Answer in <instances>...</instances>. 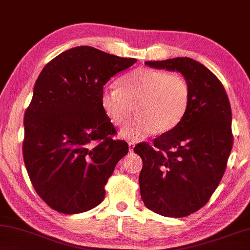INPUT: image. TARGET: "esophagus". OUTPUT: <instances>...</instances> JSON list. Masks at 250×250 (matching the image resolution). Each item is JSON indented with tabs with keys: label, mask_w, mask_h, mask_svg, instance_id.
<instances>
[{
	"label": "esophagus",
	"mask_w": 250,
	"mask_h": 250,
	"mask_svg": "<svg viewBox=\"0 0 250 250\" xmlns=\"http://www.w3.org/2000/svg\"><path fill=\"white\" fill-rule=\"evenodd\" d=\"M133 148H134V143H129V151L130 152H133Z\"/></svg>",
	"instance_id": "34e87169"
}]
</instances>
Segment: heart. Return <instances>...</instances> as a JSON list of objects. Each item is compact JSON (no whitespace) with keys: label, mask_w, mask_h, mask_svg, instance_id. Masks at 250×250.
Returning a JSON list of instances; mask_svg holds the SVG:
<instances>
[{"label":"heart","mask_w":250,"mask_h":250,"mask_svg":"<svg viewBox=\"0 0 250 250\" xmlns=\"http://www.w3.org/2000/svg\"><path fill=\"white\" fill-rule=\"evenodd\" d=\"M190 88L180 75L163 70L141 67L124 76L119 88L106 86L101 94L104 111L116 126H124L120 137L138 142L155 131L165 133L183 120L188 110Z\"/></svg>","instance_id":"1"}]
</instances>
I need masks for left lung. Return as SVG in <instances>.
Segmentation results:
<instances>
[{
  "label": "left lung",
  "instance_id": "obj_1",
  "mask_svg": "<svg viewBox=\"0 0 250 250\" xmlns=\"http://www.w3.org/2000/svg\"><path fill=\"white\" fill-rule=\"evenodd\" d=\"M154 69L180 72L190 88L188 110L178 125L140 143L141 198L149 210L184 217L206 204L219 186L233 146L232 110L220 80L193 59L146 61Z\"/></svg>",
  "mask_w": 250,
  "mask_h": 250
}]
</instances>
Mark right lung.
Here are the masks:
<instances>
[{"label": "right lung", "instance_id": "1", "mask_svg": "<svg viewBox=\"0 0 250 250\" xmlns=\"http://www.w3.org/2000/svg\"><path fill=\"white\" fill-rule=\"evenodd\" d=\"M137 62L88 46L66 50L40 72L24 117L22 155L36 192L50 208L76 214L97 207L105 185L129 152L101 94L108 81Z\"/></svg>", "mask_w": 250, "mask_h": 250}]
</instances>
